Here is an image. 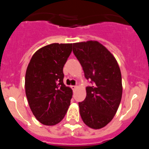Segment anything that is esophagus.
<instances>
[{"label":"esophagus","instance_id":"obj_1","mask_svg":"<svg viewBox=\"0 0 149 149\" xmlns=\"http://www.w3.org/2000/svg\"><path fill=\"white\" fill-rule=\"evenodd\" d=\"M77 86H72V89H73V90H75L76 89H77Z\"/></svg>","mask_w":149,"mask_h":149}]
</instances>
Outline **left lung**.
Listing matches in <instances>:
<instances>
[{
    "label": "left lung",
    "mask_w": 149,
    "mask_h": 149,
    "mask_svg": "<svg viewBox=\"0 0 149 149\" xmlns=\"http://www.w3.org/2000/svg\"><path fill=\"white\" fill-rule=\"evenodd\" d=\"M73 53L92 83L86 88V98L78 103L81 119L91 128H102L113 119L121 102L120 68L113 55L97 41L73 43Z\"/></svg>",
    "instance_id": "1"
}]
</instances>
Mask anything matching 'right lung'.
<instances>
[{
    "instance_id": "add662e5",
    "label": "right lung",
    "mask_w": 149,
    "mask_h": 149,
    "mask_svg": "<svg viewBox=\"0 0 149 149\" xmlns=\"http://www.w3.org/2000/svg\"><path fill=\"white\" fill-rule=\"evenodd\" d=\"M72 44L53 43L36 51L25 74V93L33 114L45 125H55L65 116L72 89L63 84V66Z\"/></svg>"
}]
</instances>
